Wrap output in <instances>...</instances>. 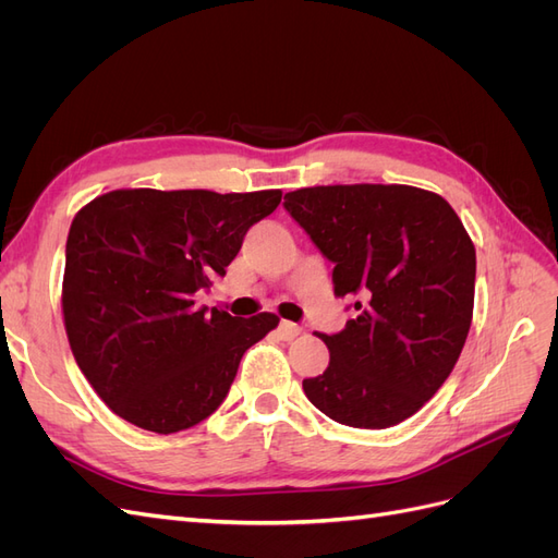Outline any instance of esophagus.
I'll return each mask as SVG.
<instances>
[{"mask_svg":"<svg viewBox=\"0 0 558 558\" xmlns=\"http://www.w3.org/2000/svg\"><path fill=\"white\" fill-rule=\"evenodd\" d=\"M300 330L302 328L298 324H291V320H281V324H279V337H281V340H286V342L293 340V337H298Z\"/></svg>","mask_w":558,"mask_h":558,"instance_id":"34e87169","label":"esophagus"}]
</instances>
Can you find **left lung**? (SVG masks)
I'll return each mask as SVG.
<instances>
[{"instance_id": "obj_1", "label": "left lung", "mask_w": 558, "mask_h": 558, "mask_svg": "<svg viewBox=\"0 0 558 558\" xmlns=\"http://www.w3.org/2000/svg\"><path fill=\"white\" fill-rule=\"evenodd\" d=\"M283 207L353 295L344 330L305 396L337 424L379 430L416 414L459 361L475 305V244L449 202L400 183L314 185Z\"/></svg>"}]
</instances>
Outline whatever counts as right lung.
<instances>
[{"label": "right lung", "mask_w": 558, "mask_h": 558, "mask_svg": "<svg viewBox=\"0 0 558 558\" xmlns=\"http://www.w3.org/2000/svg\"><path fill=\"white\" fill-rule=\"evenodd\" d=\"M281 191H111L72 221L64 251L62 316L74 359L111 412L170 435L218 410L244 351L277 328L195 307V293L226 277L253 223Z\"/></svg>", "instance_id": "obj_1"}]
</instances>
